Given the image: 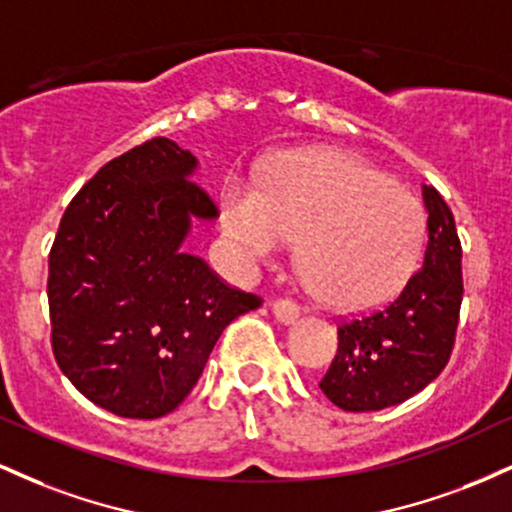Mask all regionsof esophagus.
Returning <instances> with one entry per match:
<instances>
[{"instance_id":"34e87169","label":"esophagus","mask_w":512,"mask_h":512,"mask_svg":"<svg viewBox=\"0 0 512 512\" xmlns=\"http://www.w3.org/2000/svg\"><path fill=\"white\" fill-rule=\"evenodd\" d=\"M272 313L279 322L291 325V322H296L298 315H301V308H298L291 298H276V301L272 303Z\"/></svg>"}]
</instances>
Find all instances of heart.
<instances>
[{
  "label": "heart",
  "mask_w": 512,
  "mask_h": 512,
  "mask_svg": "<svg viewBox=\"0 0 512 512\" xmlns=\"http://www.w3.org/2000/svg\"><path fill=\"white\" fill-rule=\"evenodd\" d=\"M221 236L238 267L255 269L298 238V262L325 301L375 305L414 274L426 238L424 202L342 151H301L260 182L219 190Z\"/></svg>",
  "instance_id": "1"
}]
</instances>
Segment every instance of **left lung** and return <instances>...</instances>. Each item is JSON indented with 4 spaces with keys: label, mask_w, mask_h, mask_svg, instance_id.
Listing matches in <instances>:
<instances>
[{
    "label": "left lung",
    "mask_w": 512,
    "mask_h": 512,
    "mask_svg": "<svg viewBox=\"0 0 512 512\" xmlns=\"http://www.w3.org/2000/svg\"><path fill=\"white\" fill-rule=\"evenodd\" d=\"M424 267L383 308L337 327L339 349L320 390L344 411H378L414 397L448 366L462 305V245L455 216L424 185Z\"/></svg>",
    "instance_id": "obj_1"
}]
</instances>
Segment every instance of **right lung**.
Segmentation results:
<instances>
[{"label": "right lung", "instance_id": "add662e5", "mask_svg": "<svg viewBox=\"0 0 512 512\" xmlns=\"http://www.w3.org/2000/svg\"><path fill=\"white\" fill-rule=\"evenodd\" d=\"M197 158L156 137L76 192L48 260L52 354L76 390L125 419H158L197 385L221 332L260 308L202 257L190 223L216 219Z\"/></svg>", "mask_w": 512, "mask_h": 512}]
</instances>
